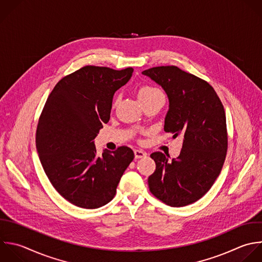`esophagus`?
I'll list each match as a JSON object with an SVG mask.
<instances>
[{"mask_svg": "<svg viewBox=\"0 0 262 262\" xmlns=\"http://www.w3.org/2000/svg\"><path fill=\"white\" fill-rule=\"evenodd\" d=\"M134 156H135V159H141V158L146 157V154L141 149H135L134 150Z\"/></svg>", "mask_w": 262, "mask_h": 262, "instance_id": "34e87169", "label": "esophagus"}]
</instances>
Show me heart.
I'll return each instance as SVG.
<instances>
[{"instance_id": "1", "label": "heart", "mask_w": 262, "mask_h": 262, "mask_svg": "<svg viewBox=\"0 0 262 262\" xmlns=\"http://www.w3.org/2000/svg\"><path fill=\"white\" fill-rule=\"evenodd\" d=\"M158 93H161V91L157 88H154V87H150V86H142L139 88L138 90V96L140 98L141 101L158 94Z\"/></svg>"}]
</instances>
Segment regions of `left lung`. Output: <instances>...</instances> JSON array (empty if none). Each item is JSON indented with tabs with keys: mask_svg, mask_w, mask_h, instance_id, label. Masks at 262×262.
<instances>
[{
	"mask_svg": "<svg viewBox=\"0 0 262 262\" xmlns=\"http://www.w3.org/2000/svg\"><path fill=\"white\" fill-rule=\"evenodd\" d=\"M162 86L169 98L164 130L183 136L182 148L171 162L156 151V171L148 177L150 192L171 207L196 202L219 176L227 151L224 107L206 81L175 66L142 72Z\"/></svg>",
	"mask_w": 262,
	"mask_h": 262,
	"instance_id": "left-lung-1",
	"label": "left lung"
}]
</instances>
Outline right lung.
<instances>
[{
  "mask_svg": "<svg viewBox=\"0 0 262 262\" xmlns=\"http://www.w3.org/2000/svg\"><path fill=\"white\" fill-rule=\"evenodd\" d=\"M132 73V68L86 66L62 78L47 98L37 127V150L53 187L75 206L96 209L111 202L134 159L128 146L98 157L93 141L110 121L115 92Z\"/></svg>",
  "mask_w": 262,
  "mask_h": 262,
  "instance_id": "right-lung-1",
  "label": "right lung"
}]
</instances>
